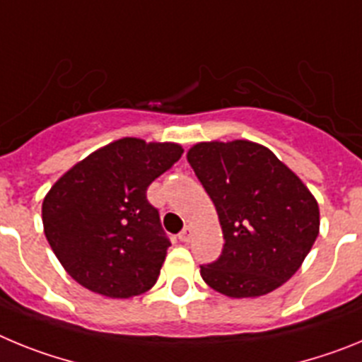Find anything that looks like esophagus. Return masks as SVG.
Returning a JSON list of instances; mask_svg holds the SVG:
<instances>
[{
	"instance_id": "esophagus-1",
	"label": "esophagus",
	"mask_w": 362,
	"mask_h": 362,
	"mask_svg": "<svg viewBox=\"0 0 362 362\" xmlns=\"http://www.w3.org/2000/svg\"><path fill=\"white\" fill-rule=\"evenodd\" d=\"M192 235H194V230H192V226H185V228L181 230V233H179V241L188 243L192 239Z\"/></svg>"
}]
</instances>
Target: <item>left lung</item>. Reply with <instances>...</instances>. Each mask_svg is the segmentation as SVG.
I'll return each mask as SVG.
<instances>
[{"label":"left lung","instance_id":"obj_1","mask_svg":"<svg viewBox=\"0 0 362 362\" xmlns=\"http://www.w3.org/2000/svg\"><path fill=\"white\" fill-rule=\"evenodd\" d=\"M187 159L216 204L225 238L219 259L201 267L204 283L238 299L279 288L317 239L315 197L257 143H197Z\"/></svg>","mask_w":362,"mask_h":362}]
</instances>
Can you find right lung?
<instances>
[{
	"mask_svg": "<svg viewBox=\"0 0 362 362\" xmlns=\"http://www.w3.org/2000/svg\"><path fill=\"white\" fill-rule=\"evenodd\" d=\"M183 148L123 137L72 166L43 201L47 241L69 276L114 299L156 284L170 239L146 188Z\"/></svg>",
	"mask_w": 362,
	"mask_h": 362,
	"instance_id": "right-lung-1",
	"label": "right lung"
}]
</instances>
